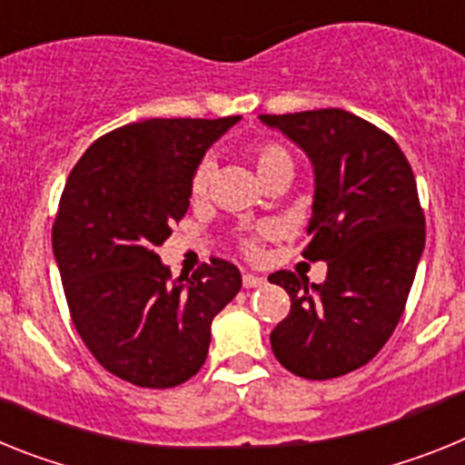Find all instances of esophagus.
Here are the masks:
<instances>
[{
  "instance_id": "34e87169",
  "label": "esophagus",
  "mask_w": 465,
  "mask_h": 465,
  "mask_svg": "<svg viewBox=\"0 0 465 465\" xmlns=\"http://www.w3.org/2000/svg\"><path fill=\"white\" fill-rule=\"evenodd\" d=\"M242 283H244V289H258V286H262V283H265V279L246 272L244 277H242Z\"/></svg>"
}]
</instances>
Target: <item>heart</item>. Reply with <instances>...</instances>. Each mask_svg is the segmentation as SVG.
<instances>
[{
    "label": "heart",
    "mask_w": 465,
    "mask_h": 465,
    "mask_svg": "<svg viewBox=\"0 0 465 465\" xmlns=\"http://www.w3.org/2000/svg\"><path fill=\"white\" fill-rule=\"evenodd\" d=\"M252 158H253V165H256L258 176H261L262 182H268L270 176L279 174V172H293V155L289 153V149H286V146H282V143H277V142L256 143L252 151ZM209 174H212V167H209V163H203V165L197 167L195 174H193V179H191L193 197L204 195V191H207V186H209ZM244 249L249 253H256L258 242L246 240Z\"/></svg>",
    "instance_id": "b5f03b06"
}]
</instances>
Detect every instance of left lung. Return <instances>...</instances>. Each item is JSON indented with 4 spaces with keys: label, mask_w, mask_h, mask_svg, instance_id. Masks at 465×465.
Segmentation results:
<instances>
[{
    "label": "left lung",
    "mask_w": 465,
    "mask_h": 465,
    "mask_svg": "<svg viewBox=\"0 0 465 465\" xmlns=\"http://www.w3.org/2000/svg\"><path fill=\"white\" fill-rule=\"evenodd\" d=\"M261 121L312 160V240L302 256L328 265L323 283L312 286L289 270L270 274L291 298L270 344L293 375L342 377L375 359L408 302L426 242L412 167L391 134L344 109Z\"/></svg>",
    "instance_id": "8db88e82"
}]
</instances>
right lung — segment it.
Here are the masks:
<instances>
[{"mask_svg": "<svg viewBox=\"0 0 465 465\" xmlns=\"http://www.w3.org/2000/svg\"><path fill=\"white\" fill-rule=\"evenodd\" d=\"M240 121L151 118L90 143L64 183L53 253L74 328L97 363L143 389L191 380L212 322L242 289L240 270L213 258L172 279L155 246L191 204L204 151Z\"/></svg>", "mask_w": 465, "mask_h": 465, "instance_id": "1", "label": "right lung"}]
</instances>
